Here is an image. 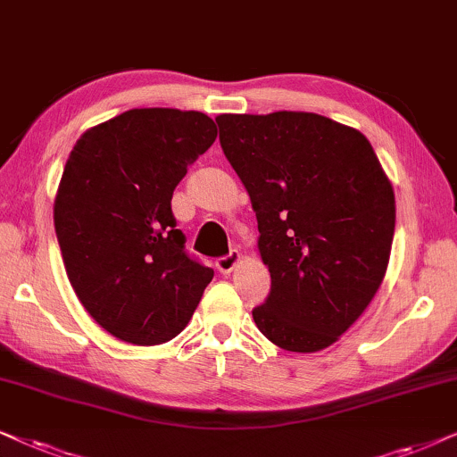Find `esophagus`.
Segmentation results:
<instances>
[{
  "label": "esophagus",
  "mask_w": 457,
  "mask_h": 457,
  "mask_svg": "<svg viewBox=\"0 0 457 457\" xmlns=\"http://www.w3.org/2000/svg\"><path fill=\"white\" fill-rule=\"evenodd\" d=\"M238 261H240V253L238 251H229L228 254H223V257H219L215 265L221 273H232L234 267L238 265Z\"/></svg>",
  "instance_id": "34e87169"
}]
</instances>
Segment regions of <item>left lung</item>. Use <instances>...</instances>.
<instances>
[{
	"mask_svg": "<svg viewBox=\"0 0 457 457\" xmlns=\"http://www.w3.org/2000/svg\"><path fill=\"white\" fill-rule=\"evenodd\" d=\"M219 142L251 196L271 290L253 320L286 351L337 343L386 273L395 194L368 137L315 112L219 114Z\"/></svg>",
	"mask_w": 457,
	"mask_h": 457,
	"instance_id": "obj_1",
	"label": "left lung"
}]
</instances>
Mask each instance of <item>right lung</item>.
<instances>
[{
	"instance_id": "obj_1",
	"label": "right lung",
	"mask_w": 457,
	"mask_h": 457,
	"mask_svg": "<svg viewBox=\"0 0 457 457\" xmlns=\"http://www.w3.org/2000/svg\"><path fill=\"white\" fill-rule=\"evenodd\" d=\"M217 137L196 111L133 108L91 127L66 161L54 225L81 305L125 343H167L192 320L212 270L186 251L173 190Z\"/></svg>"
}]
</instances>
